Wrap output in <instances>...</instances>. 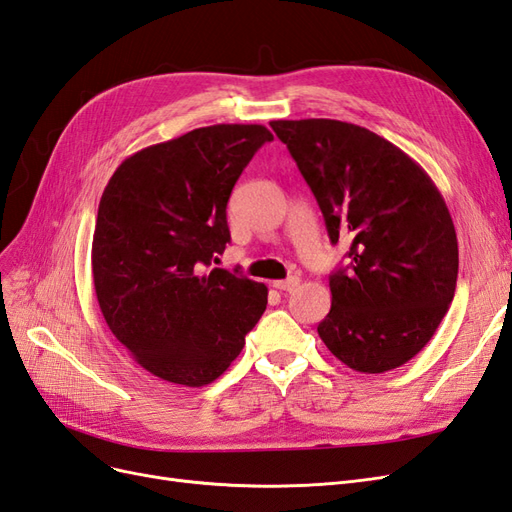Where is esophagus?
<instances>
[{
    "label": "esophagus",
    "instance_id": "obj_1",
    "mask_svg": "<svg viewBox=\"0 0 512 512\" xmlns=\"http://www.w3.org/2000/svg\"><path fill=\"white\" fill-rule=\"evenodd\" d=\"M299 282H301L299 277H297V275H292V277H288V280L273 282V288H277V290H284V292H292V290H297Z\"/></svg>",
    "mask_w": 512,
    "mask_h": 512
}]
</instances>
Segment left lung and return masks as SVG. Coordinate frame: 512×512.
Here are the masks:
<instances>
[{
	"mask_svg": "<svg viewBox=\"0 0 512 512\" xmlns=\"http://www.w3.org/2000/svg\"><path fill=\"white\" fill-rule=\"evenodd\" d=\"M324 215L348 241L329 277L331 312L318 335L361 374H384L421 352L455 297L459 250L436 183L408 153L337 119L271 121Z\"/></svg>",
	"mask_w": 512,
	"mask_h": 512,
	"instance_id": "8db88e82",
	"label": "left lung"
}]
</instances>
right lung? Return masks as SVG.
Here are the masks:
<instances>
[{
  "label": "right lung",
  "instance_id": "add662e5",
  "mask_svg": "<svg viewBox=\"0 0 512 512\" xmlns=\"http://www.w3.org/2000/svg\"><path fill=\"white\" fill-rule=\"evenodd\" d=\"M258 123H218L132 153L100 198L91 271L108 329L149 374L183 386L220 378L267 309V286L209 269L230 241L226 205Z\"/></svg>",
  "mask_w": 512,
  "mask_h": 512
}]
</instances>
